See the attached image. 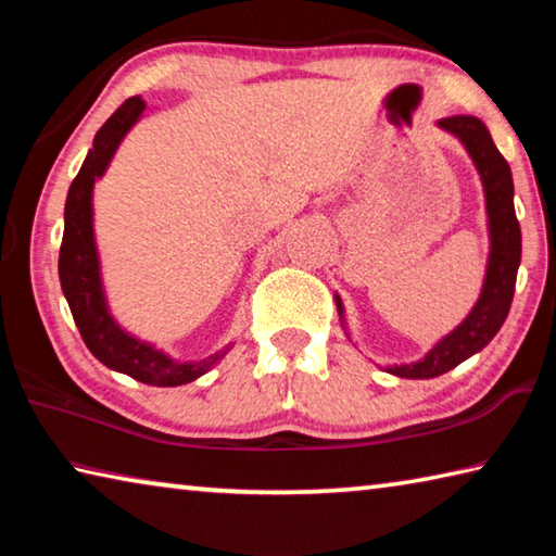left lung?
<instances>
[{"label": "left lung", "instance_id": "8db88e82", "mask_svg": "<svg viewBox=\"0 0 556 556\" xmlns=\"http://www.w3.org/2000/svg\"><path fill=\"white\" fill-rule=\"evenodd\" d=\"M439 127L460 139V144L466 147V152L473 159L478 174H481L485 191L488 232H491V255H488L483 291L478 296L476 306L470 308V314L464 318V324L441 338L421 361L388 368V372L397 375V378L409 380L439 378V375L454 370L458 363H464L466 357L483 351L493 341V336L501 331V326L507 318V312H510L517 267H520L522 252L520 223H517L513 205L515 188L510 164L497 152L491 131L473 115L444 117L439 119ZM336 306L338 314H341V321H345L343 304L338 296Z\"/></svg>", "mask_w": 556, "mask_h": 556}]
</instances>
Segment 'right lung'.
<instances>
[{"label":"right lung","instance_id":"add662e5","mask_svg":"<svg viewBox=\"0 0 556 556\" xmlns=\"http://www.w3.org/2000/svg\"><path fill=\"white\" fill-rule=\"evenodd\" d=\"M147 108L142 98H129L115 110L105 125L98 129L92 139V149L83 162L78 176L73 178L65 199V228L59 255V277L65 299H68L73 321L86 341L88 351L98 357L110 370L125 372L144 384L154 388H176V384L193 382L208 372L220 357L230 351L223 348L205 361L178 363L166 353L156 351L154 345L137 341L135 336L115 324L110 316L105 291L100 281V260L96 248V232H92V186L96 178L105 174L112 154L117 152L131 125L139 119Z\"/></svg>","mask_w":556,"mask_h":556}]
</instances>
